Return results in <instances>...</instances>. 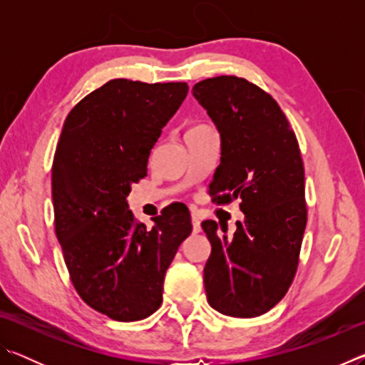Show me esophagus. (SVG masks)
Here are the masks:
<instances>
[{
  "instance_id": "1",
  "label": "esophagus",
  "mask_w": 365,
  "mask_h": 365,
  "mask_svg": "<svg viewBox=\"0 0 365 365\" xmlns=\"http://www.w3.org/2000/svg\"><path fill=\"white\" fill-rule=\"evenodd\" d=\"M191 224H193V233H200L201 232V222L197 217H191Z\"/></svg>"
}]
</instances>
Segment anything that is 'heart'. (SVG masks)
<instances>
[{
	"label": "heart",
	"instance_id": "1",
	"mask_svg": "<svg viewBox=\"0 0 365 365\" xmlns=\"http://www.w3.org/2000/svg\"><path fill=\"white\" fill-rule=\"evenodd\" d=\"M207 128H209V127H206V125H201V123H200V125H193V127H190L187 133H193V132H202V130H207Z\"/></svg>",
	"mask_w": 365,
	"mask_h": 365
}]
</instances>
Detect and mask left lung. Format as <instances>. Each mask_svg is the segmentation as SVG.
Returning <instances> with one entry per match:
<instances>
[{"label": "left lung", "instance_id": "left-lung-1", "mask_svg": "<svg viewBox=\"0 0 365 365\" xmlns=\"http://www.w3.org/2000/svg\"><path fill=\"white\" fill-rule=\"evenodd\" d=\"M191 93L220 135L209 190L219 205L238 197L245 214L232 238L214 220L201 224L212 248L207 302L225 316L257 317L285 296L298 267L307 222L298 140L274 98L248 80L206 78Z\"/></svg>", "mask_w": 365, "mask_h": 365}]
</instances>
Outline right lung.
Masks as SVG:
<instances>
[{"label":"right lung","instance_id":"obj_1","mask_svg":"<svg viewBox=\"0 0 365 365\" xmlns=\"http://www.w3.org/2000/svg\"><path fill=\"white\" fill-rule=\"evenodd\" d=\"M187 93L185 82L109 80L71 110L54 154V228L71 280L86 304L120 322L158 311L165 270L193 228L183 207H165L148 228L127 202Z\"/></svg>","mask_w":365,"mask_h":365}]
</instances>
